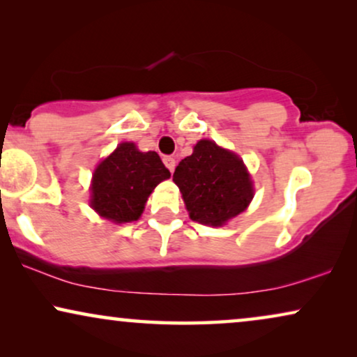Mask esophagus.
<instances>
[{
	"label": "esophagus",
	"mask_w": 357,
	"mask_h": 357,
	"mask_svg": "<svg viewBox=\"0 0 357 357\" xmlns=\"http://www.w3.org/2000/svg\"><path fill=\"white\" fill-rule=\"evenodd\" d=\"M164 164H165V167H167L170 172H174V169H175V159L172 158V155H165L164 158Z\"/></svg>",
	"instance_id": "34e87169"
}]
</instances>
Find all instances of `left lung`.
Segmentation results:
<instances>
[{"mask_svg":"<svg viewBox=\"0 0 357 357\" xmlns=\"http://www.w3.org/2000/svg\"><path fill=\"white\" fill-rule=\"evenodd\" d=\"M174 182L190 218L206 226H222L253 198L250 175L242 160L209 139L198 141L193 154L180 160Z\"/></svg>","mask_w":357,"mask_h":357,"instance_id":"left-lung-1","label":"left lung"}]
</instances>
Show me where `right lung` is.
Returning a JSON list of instances; mask_svg holds the SVG:
<instances>
[{"label":"right lung","mask_w":357,"mask_h":357,"mask_svg":"<svg viewBox=\"0 0 357 357\" xmlns=\"http://www.w3.org/2000/svg\"><path fill=\"white\" fill-rule=\"evenodd\" d=\"M169 177L158 153H141L133 143H121L97 165L91 206L109 221H136L153 190Z\"/></svg>","instance_id":"obj_1"}]
</instances>
